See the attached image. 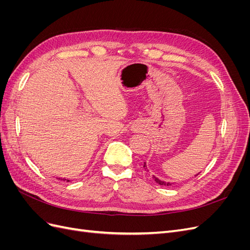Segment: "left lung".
I'll use <instances>...</instances> for the list:
<instances>
[{
  "label": "left lung",
  "mask_w": 250,
  "mask_h": 250,
  "mask_svg": "<svg viewBox=\"0 0 250 250\" xmlns=\"http://www.w3.org/2000/svg\"><path fill=\"white\" fill-rule=\"evenodd\" d=\"M144 169L145 170H147V166H146V163H144ZM148 171V170H147ZM198 175V174H197ZM196 175V176H197ZM153 178H154V180L156 181V183L158 184V185H161V186H171L172 184H170V183H166V181H163V180H161V179H158V178H156L155 176H153Z\"/></svg>",
  "instance_id": "1"
}]
</instances>
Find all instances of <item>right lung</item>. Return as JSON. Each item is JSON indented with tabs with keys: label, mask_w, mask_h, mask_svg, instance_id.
Listing matches in <instances>:
<instances>
[{
	"label": "right lung",
	"mask_w": 250,
	"mask_h": 250,
	"mask_svg": "<svg viewBox=\"0 0 250 250\" xmlns=\"http://www.w3.org/2000/svg\"><path fill=\"white\" fill-rule=\"evenodd\" d=\"M62 180H65V179H64V178H63V179H62ZM66 181H69V180H66Z\"/></svg>",
	"instance_id": "obj_1"
}]
</instances>
